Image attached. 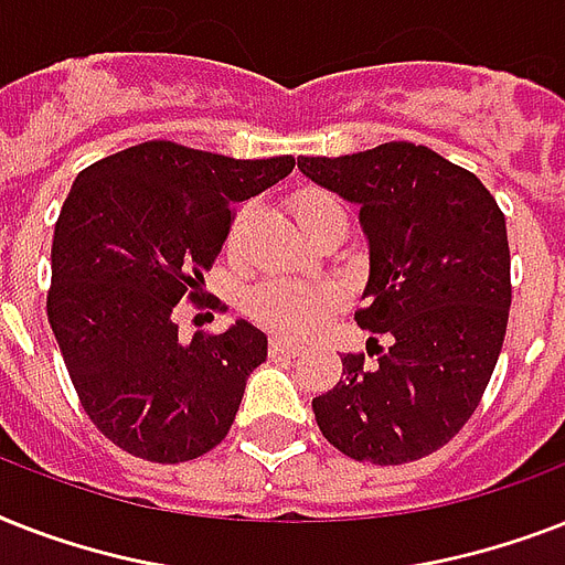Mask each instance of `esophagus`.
Returning <instances> with one entry per match:
<instances>
[{"label":"esophagus","instance_id":"obj_1","mask_svg":"<svg viewBox=\"0 0 565 565\" xmlns=\"http://www.w3.org/2000/svg\"><path fill=\"white\" fill-rule=\"evenodd\" d=\"M269 349H273L275 354H287V358H296V354L305 352V345H299L296 340H287V337H273V340H269Z\"/></svg>","mask_w":565,"mask_h":565}]
</instances>
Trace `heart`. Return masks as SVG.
<instances>
[{"instance_id": "1", "label": "heart", "mask_w": 565, "mask_h": 565, "mask_svg": "<svg viewBox=\"0 0 565 565\" xmlns=\"http://www.w3.org/2000/svg\"><path fill=\"white\" fill-rule=\"evenodd\" d=\"M340 204L322 190H301L292 199V211L301 228L319 220L322 213L337 211ZM343 305V290L334 281H292V278H266L248 292V313L281 334H310Z\"/></svg>"}]
</instances>
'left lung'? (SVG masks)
<instances>
[{
  "instance_id": "1",
  "label": "left lung",
  "mask_w": 565,
  "mask_h": 565,
  "mask_svg": "<svg viewBox=\"0 0 565 565\" xmlns=\"http://www.w3.org/2000/svg\"><path fill=\"white\" fill-rule=\"evenodd\" d=\"M299 170L361 207L370 281L354 319L390 340L372 366L343 354V377L313 398L319 430L366 463L434 455L469 422L499 363L510 313L504 213L472 172L428 146L299 158Z\"/></svg>"
}]
</instances>
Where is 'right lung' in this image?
<instances>
[{
	"mask_svg": "<svg viewBox=\"0 0 565 565\" xmlns=\"http://www.w3.org/2000/svg\"><path fill=\"white\" fill-rule=\"evenodd\" d=\"M292 167V154L237 161L152 140L73 181L52 237L49 326L82 407L128 455L184 463L228 434L266 334L237 319L181 343L172 310L204 284L231 207Z\"/></svg>",
	"mask_w": 565,
	"mask_h": 565,
	"instance_id": "add662e5",
	"label": "right lung"
}]
</instances>
